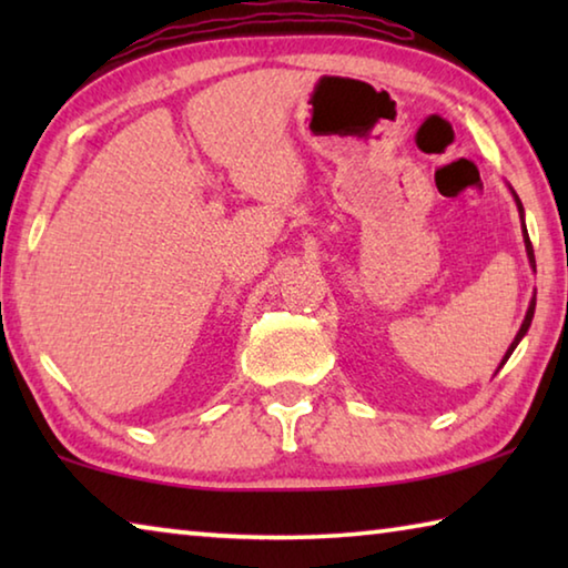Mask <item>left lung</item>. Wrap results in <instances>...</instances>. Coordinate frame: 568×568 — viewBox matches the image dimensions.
<instances>
[{
    "instance_id": "left-lung-1",
    "label": "left lung",
    "mask_w": 568,
    "mask_h": 568,
    "mask_svg": "<svg viewBox=\"0 0 568 568\" xmlns=\"http://www.w3.org/2000/svg\"><path fill=\"white\" fill-rule=\"evenodd\" d=\"M511 190V195H514V200H516V207H518V217H521V230H524V245H526V255H528V265H531V271L536 273V257H534V247H531V240H528V230H526V223H524V205H521V200H518V195L514 192V187H508ZM534 311H536V293H534V297H531V303H528V311H526V318H524V323H521V328H518V333H516V338H514V343L508 345V351H506V355H504V361H501V365H498L496 368V373L504 368V363L511 358V353L516 351V345L521 343V338L524 335L528 333V328H531V321H534Z\"/></svg>"
}]
</instances>
